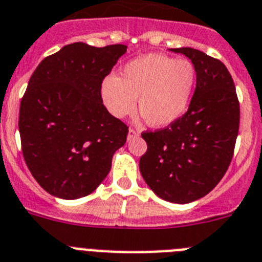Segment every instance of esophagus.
I'll return each instance as SVG.
<instances>
[{
    "label": "esophagus",
    "mask_w": 262,
    "mask_h": 262,
    "mask_svg": "<svg viewBox=\"0 0 262 262\" xmlns=\"http://www.w3.org/2000/svg\"><path fill=\"white\" fill-rule=\"evenodd\" d=\"M139 135H140L139 131H136V129L134 128L128 129V139H134V138H136V136H139Z\"/></svg>",
    "instance_id": "34e87169"
}]
</instances>
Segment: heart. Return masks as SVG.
I'll list each match as a JSON object with an SVG mask.
<instances>
[{"label": "heart", "mask_w": 262, "mask_h": 262, "mask_svg": "<svg viewBox=\"0 0 262 262\" xmlns=\"http://www.w3.org/2000/svg\"><path fill=\"white\" fill-rule=\"evenodd\" d=\"M196 84V71L187 59L144 54L127 62L120 77L102 80L100 97L110 114L124 118L138 110L151 127H167L182 118Z\"/></svg>", "instance_id": "1"}]
</instances>
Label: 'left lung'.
<instances>
[{"mask_svg": "<svg viewBox=\"0 0 262 262\" xmlns=\"http://www.w3.org/2000/svg\"><path fill=\"white\" fill-rule=\"evenodd\" d=\"M189 58L196 89L188 111L155 133H143L147 152L139 168L160 199L187 204L204 198L225 175L233 156L240 104L223 62L192 48L171 49Z\"/></svg>", "mask_w": 262, "mask_h": 262, "instance_id": "obj_1", "label": "left lung"}]
</instances>
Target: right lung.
<instances>
[{
	"label": "right lung",
	"mask_w": 262,
	"mask_h": 262,
	"mask_svg": "<svg viewBox=\"0 0 262 262\" xmlns=\"http://www.w3.org/2000/svg\"><path fill=\"white\" fill-rule=\"evenodd\" d=\"M126 45H66L38 64L19 106L22 154L42 188L64 200L84 198L111 169L128 127L107 111L100 84Z\"/></svg>",
	"instance_id": "1"
}]
</instances>
